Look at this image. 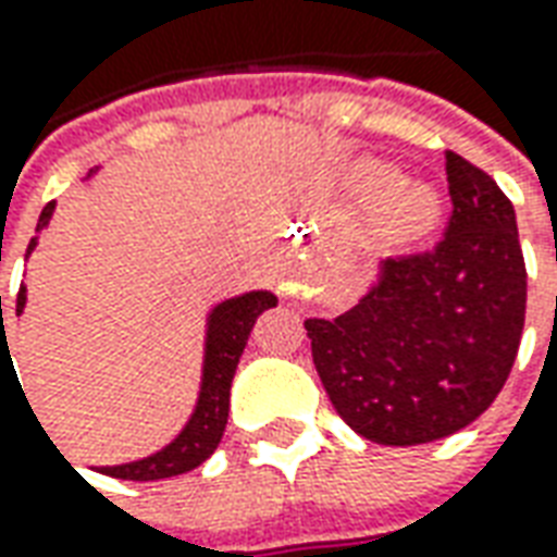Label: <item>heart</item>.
<instances>
[{"mask_svg": "<svg viewBox=\"0 0 557 557\" xmlns=\"http://www.w3.org/2000/svg\"><path fill=\"white\" fill-rule=\"evenodd\" d=\"M392 181V171L383 165L364 169V186L368 189H383ZM437 220V198L431 196V189L413 181L392 184L376 201V223L383 228V235L392 240H416L431 232V225Z\"/></svg>", "mask_w": 557, "mask_h": 557, "instance_id": "obj_1", "label": "heart"}]
</instances>
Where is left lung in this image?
<instances>
[{"label": "left lung", "instance_id": "left-lung-1", "mask_svg": "<svg viewBox=\"0 0 557 557\" xmlns=\"http://www.w3.org/2000/svg\"><path fill=\"white\" fill-rule=\"evenodd\" d=\"M446 177L453 216L441 244L380 262L359 305L305 322L337 416L383 446L468 428L504 388L522 341L528 274L516 211L453 150Z\"/></svg>", "mask_w": 557, "mask_h": 557}]
</instances>
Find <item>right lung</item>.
<instances>
[{
    "instance_id": "add662e5",
    "label": "right lung",
    "mask_w": 557,
    "mask_h": 557,
    "mask_svg": "<svg viewBox=\"0 0 557 557\" xmlns=\"http://www.w3.org/2000/svg\"><path fill=\"white\" fill-rule=\"evenodd\" d=\"M92 174H96V169L89 171L87 177H92ZM53 208H57V201L45 205L26 256L35 250L38 232L48 228ZM23 307H26V286H21V292H17V317L23 313ZM268 307H277V295L268 289L244 292V295H235V298H225L220 305H213L211 313H208V325H205V361H201L198 398L193 413L186 419V425L177 431L174 441L165 443L162 449L147 455V458L126 461V465H108V468L96 470L108 473V476H116V480L153 482L169 480V476H181L186 470H196L198 465H205L213 455V449L220 446V441H223L225 422H228V395H232V380H235V371H238L240 352L247 346V337H250L256 319H259V313H265ZM2 352H8L5 325H2L0 337V359Z\"/></svg>"
}]
</instances>
